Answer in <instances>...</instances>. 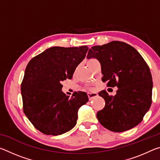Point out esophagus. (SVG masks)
I'll return each instance as SVG.
<instances>
[{"label":"esophagus","mask_w":160,"mask_h":160,"mask_svg":"<svg viewBox=\"0 0 160 160\" xmlns=\"http://www.w3.org/2000/svg\"><path fill=\"white\" fill-rule=\"evenodd\" d=\"M88 95L89 99H92V98H94V97H97L98 94H97V93H96V92H88Z\"/></svg>","instance_id":"obj_1"}]
</instances>
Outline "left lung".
Returning <instances> with one entry per match:
<instances>
[{"instance_id":"obj_1","label":"left lung","mask_w":160,"mask_h":160,"mask_svg":"<svg viewBox=\"0 0 160 160\" xmlns=\"http://www.w3.org/2000/svg\"><path fill=\"white\" fill-rule=\"evenodd\" d=\"M87 58L99 61L102 82L118 88L113 97L99 92L105 100L104 108L97 113L99 123L117 132L138 125L151 106L153 85L150 68L138 51L125 42L113 41L92 47Z\"/></svg>"}]
</instances>
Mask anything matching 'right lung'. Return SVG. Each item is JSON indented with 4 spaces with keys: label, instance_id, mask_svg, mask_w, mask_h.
Masks as SVG:
<instances>
[{
    "label": "right lung",
    "instance_id": "add662e5",
    "mask_svg": "<svg viewBox=\"0 0 160 160\" xmlns=\"http://www.w3.org/2000/svg\"><path fill=\"white\" fill-rule=\"evenodd\" d=\"M88 50L87 46L51 47L27 66L21 85L23 111L42 133L61 135L76 124L78 109L88 102V96L75 92L69 98L61 90V82L71 79Z\"/></svg>",
    "mask_w": 160,
    "mask_h": 160
}]
</instances>
